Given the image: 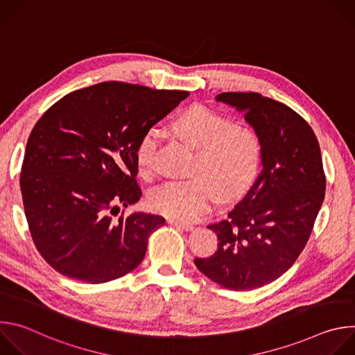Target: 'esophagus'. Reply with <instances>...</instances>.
<instances>
[{"instance_id": "esophagus-1", "label": "esophagus", "mask_w": 355, "mask_h": 355, "mask_svg": "<svg viewBox=\"0 0 355 355\" xmlns=\"http://www.w3.org/2000/svg\"><path fill=\"white\" fill-rule=\"evenodd\" d=\"M168 225H171V226H174V227H177V229H182V230H187V232H189V230H192L193 229V226L192 225H188V223H181V222H177V220H168Z\"/></svg>"}]
</instances>
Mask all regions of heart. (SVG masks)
I'll list each match as a JSON object with an SVG mask.
<instances>
[{
  "label": "heart",
  "instance_id": "obj_1",
  "mask_svg": "<svg viewBox=\"0 0 355 355\" xmlns=\"http://www.w3.org/2000/svg\"><path fill=\"white\" fill-rule=\"evenodd\" d=\"M171 129L196 148L191 163V173L195 175L164 182L151 192L148 200L156 212L177 222H193L214 207L218 192L234 196L256 174L261 144L250 126L232 123L207 107L195 105L180 114ZM159 143V130L150 128L136 146V166L143 177L155 171Z\"/></svg>",
  "mask_w": 355,
  "mask_h": 355
}]
</instances>
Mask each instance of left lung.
Segmentation results:
<instances>
[{
    "label": "left lung",
    "mask_w": 355,
    "mask_h": 355,
    "mask_svg": "<svg viewBox=\"0 0 355 355\" xmlns=\"http://www.w3.org/2000/svg\"><path fill=\"white\" fill-rule=\"evenodd\" d=\"M216 101L244 114L261 144L263 170L227 219L208 227L218 250L196 268L232 291L264 286L305 248L323 204L326 177L319 141L293 110L257 92H222Z\"/></svg>",
    "instance_id": "1"
}]
</instances>
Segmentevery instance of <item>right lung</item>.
Returning <instances> with one entry per match:
<instances>
[{
	"label": "right lung",
	"instance_id": "obj_1",
	"mask_svg": "<svg viewBox=\"0 0 355 355\" xmlns=\"http://www.w3.org/2000/svg\"><path fill=\"white\" fill-rule=\"evenodd\" d=\"M188 91L105 81L64 95L32 129L21 192L32 240L64 277L103 284L143 260L148 236L164 218L121 207L140 199L135 151L141 135Z\"/></svg>",
	"mask_w": 355,
	"mask_h": 355
}]
</instances>
